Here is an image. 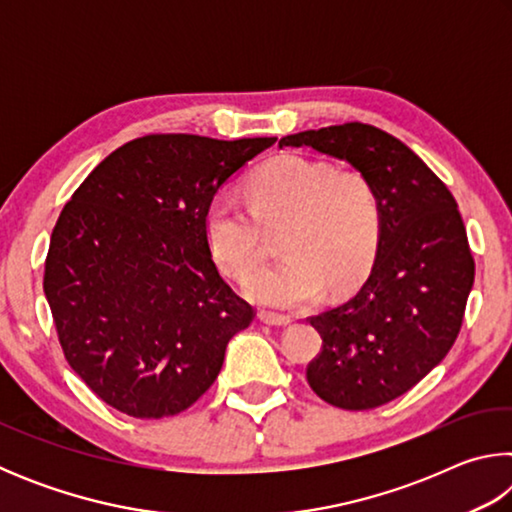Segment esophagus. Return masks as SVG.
Here are the masks:
<instances>
[{
  "mask_svg": "<svg viewBox=\"0 0 512 512\" xmlns=\"http://www.w3.org/2000/svg\"><path fill=\"white\" fill-rule=\"evenodd\" d=\"M259 320L271 327H287L291 325V318L289 316H282V314H273V311H259Z\"/></svg>",
  "mask_w": 512,
  "mask_h": 512,
  "instance_id": "obj_1",
  "label": "esophagus"
}]
</instances>
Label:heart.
Masks as SVG:
<instances>
[{"mask_svg": "<svg viewBox=\"0 0 512 512\" xmlns=\"http://www.w3.org/2000/svg\"><path fill=\"white\" fill-rule=\"evenodd\" d=\"M248 205L214 198L205 210V241L225 275L246 282L265 258L264 229L285 228L288 259L250 280L259 305L298 309L325 289H348L372 264L381 235L375 187L357 169L284 153L246 180Z\"/></svg>", "mask_w": 512, "mask_h": 512, "instance_id": "obj_1", "label": "heart"}]
</instances>
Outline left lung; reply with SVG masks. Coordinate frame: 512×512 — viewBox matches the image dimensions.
<instances>
[{
	"instance_id": "8db88e82",
	"label": "left lung",
	"mask_w": 512,
	"mask_h": 512,
	"mask_svg": "<svg viewBox=\"0 0 512 512\" xmlns=\"http://www.w3.org/2000/svg\"><path fill=\"white\" fill-rule=\"evenodd\" d=\"M350 162L375 187L381 207L377 257L363 287L343 305L311 316L323 348L307 366L320 400L368 411L429 375L461 332L474 259L447 185L397 137L370 124L287 135Z\"/></svg>"
}]
</instances>
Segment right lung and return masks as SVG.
Returning a JSON list of instances; mask_svg holds the SVG:
<instances>
[{"label": "right lung", "mask_w": 512, "mask_h": 512, "mask_svg": "<svg viewBox=\"0 0 512 512\" xmlns=\"http://www.w3.org/2000/svg\"><path fill=\"white\" fill-rule=\"evenodd\" d=\"M275 137L169 133L119 146L60 212L45 296L60 348L90 391L126 415L169 418L219 377L255 318L219 275L205 210Z\"/></svg>", "instance_id": "obj_1"}]
</instances>
